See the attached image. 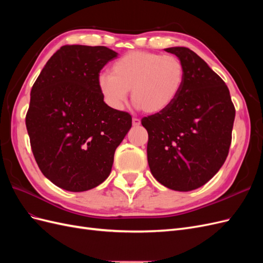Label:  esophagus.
I'll return each mask as SVG.
<instances>
[{"label": "esophagus", "mask_w": 263, "mask_h": 263, "mask_svg": "<svg viewBox=\"0 0 263 263\" xmlns=\"http://www.w3.org/2000/svg\"><path fill=\"white\" fill-rule=\"evenodd\" d=\"M140 125V119L138 118H133V126H139Z\"/></svg>", "instance_id": "34e87169"}]
</instances>
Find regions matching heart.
I'll list each match as a JSON object with an SVG mask.
<instances>
[{
	"mask_svg": "<svg viewBox=\"0 0 263 263\" xmlns=\"http://www.w3.org/2000/svg\"><path fill=\"white\" fill-rule=\"evenodd\" d=\"M185 69L176 55L130 51L116 60L110 74L103 73L98 85L103 98L114 109H122L132 91V100L147 113H160L177 100Z\"/></svg>",
	"mask_w": 263,
	"mask_h": 263,
	"instance_id": "heart-1",
	"label": "heart"
}]
</instances>
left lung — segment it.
Returning a JSON list of instances; mask_svg holds the SVG:
<instances>
[{
    "mask_svg": "<svg viewBox=\"0 0 263 263\" xmlns=\"http://www.w3.org/2000/svg\"><path fill=\"white\" fill-rule=\"evenodd\" d=\"M185 69L177 100L141 119L148 132V164L155 179L174 191L201 187L218 172L232 142L235 106L229 90L200 55L185 47L164 49Z\"/></svg>",
    "mask_w": 263,
    "mask_h": 263,
    "instance_id": "8db88e82",
    "label": "left lung"
}]
</instances>
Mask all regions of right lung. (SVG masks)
<instances>
[{"label": "right lung", "mask_w": 263, "mask_h": 263, "mask_svg": "<svg viewBox=\"0 0 263 263\" xmlns=\"http://www.w3.org/2000/svg\"><path fill=\"white\" fill-rule=\"evenodd\" d=\"M116 57L104 46H62L31 87V151L44 176L63 190L83 192L104 182L132 127V116L109 107L98 85L101 70Z\"/></svg>", "instance_id": "right-lung-1"}]
</instances>
